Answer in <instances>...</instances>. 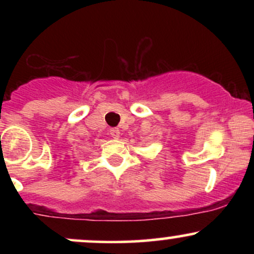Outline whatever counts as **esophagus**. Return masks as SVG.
Returning <instances> with one entry per match:
<instances>
[{
    "instance_id": "esophagus-1",
    "label": "esophagus",
    "mask_w": 254,
    "mask_h": 254,
    "mask_svg": "<svg viewBox=\"0 0 254 254\" xmlns=\"http://www.w3.org/2000/svg\"><path fill=\"white\" fill-rule=\"evenodd\" d=\"M110 135L112 138L115 139H118L119 136H121V131H119L118 129H116V127H113V129L110 130Z\"/></svg>"
}]
</instances>
